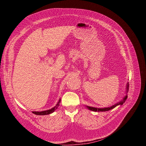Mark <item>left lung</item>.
<instances>
[{"instance_id": "left-lung-1", "label": "left lung", "mask_w": 146, "mask_h": 146, "mask_svg": "<svg viewBox=\"0 0 146 146\" xmlns=\"http://www.w3.org/2000/svg\"><path fill=\"white\" fill-rule=\"evenodd\" d=\"M129 83H127V91H126V93H127L128 90H129ZM127 94H126V96H124V98H123L122 100H121L120 102H119L118 103L114 104L113 105H112L111 107H106V108H95V107H89V106H86V108L90 110H91V111H109V110H111L114 108H115L116 106L119 105H122L123 103L125 102V101L126 100V99H127Z\"/></svg>"}]
</instances>
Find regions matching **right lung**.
<instances>
[{"label":"right lung","mask_w":146,"mask_h":146,"mask_svg":"<svg viewBox=\"0 0 146 146\" xmlns=\"http://www.w3.org/2000/svg\"><path fill=\"white\" fill-rule=\"evenodd\" d=\"M60 101H61V99H60L59 101L58 102V103L56 104V105L55 106V107H53L52 108H51L50 110H46V111H32V113H34L35 114H36V115H47V114H49L50 113H52L53 112H54V111H55V110L59 107Z\"/></svg>","instance_id":"right-lung-1"}]
</instances>
